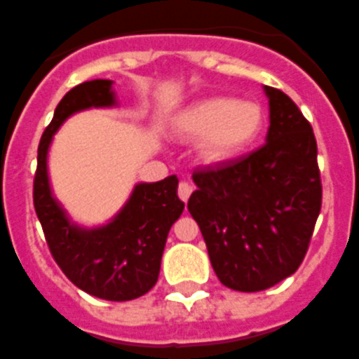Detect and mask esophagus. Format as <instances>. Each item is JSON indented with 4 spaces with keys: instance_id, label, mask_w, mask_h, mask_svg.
<instances>
[{
    "instance_id": "34e87169",
    "label": "esophagus",
    "mask_w": 359,
    "mask_h": 359,
    "mask_svg": "<svg viewBox=\"0 0 359 359\" xmlns=\"http://www.w3.org/2000/svg\"><path fill=\"white\" fill-rule=\"evenodd\" d=\"M194 191V186L190 184V182H180L179 184V198L182 199V201H188L190 199V194Z\"/></svg>"
}]
</instances>
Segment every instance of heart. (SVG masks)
<instances>
[{"label": "heart", "mask_w": 359, "mask_h": 359, "mask_svg": "<svg viewBox=\"0 0 359 359\" xmlns=\"http://www.w3.org/2000/svg\"><path fill=\"white\" fill-rule=\"evenodd\" d=\"M264 122V109L256 101L216 95L191 105L180 116L179 130L184 137L201 139L207 160L226 161L258 139Z\"/></svg>", "instance_id": "obj_1"}]
</instances>
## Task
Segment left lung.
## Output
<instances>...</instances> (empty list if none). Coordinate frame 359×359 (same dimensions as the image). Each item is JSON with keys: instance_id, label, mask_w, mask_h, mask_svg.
I'll use <instances>...</instances> for the list:
<instances>
[{"instance_id": "obj_1", "label": "left lung", "mask_w": 359, "mask_h": 359, "mask_svg": "<svg viewBox=\"0 0 359 359\" xmlns=\"http://www.w3.org/2000/svg\"><path fill=\"white\" fill-rule=\"evenodd\" d=\"M265 144L241 160L191 175L188 210L224 286L262 292L294 275L322 207L316 139L294 101L264 86Z\"/></svg>"}]
</instances>
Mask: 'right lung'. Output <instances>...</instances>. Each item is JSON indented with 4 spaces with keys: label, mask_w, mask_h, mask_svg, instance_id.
<instances>
[{
    "label": "right lung",
    "mask_w": 359,
    "mask_h": 359,
    "mask_svg": "<svg viewBox=\"0 0 359 359\" xmlns=\"http://www.w3.org/2000/svg\"><path fill=\"white\" fill-rule=\"evenodd\" d=\"M116 107L113 81L95 79L71 88L41 137L34 205L46 245L65 277L82 292L107 301H130L149 292L160 275L161 254L184 203L177 196L179 179L139 182L124 207L103 226L84 228L54 198L48 179L52 137L71 114L86 109Z\"/></svg>",
    "instance_id": "add662e5"
}]
</instances>
